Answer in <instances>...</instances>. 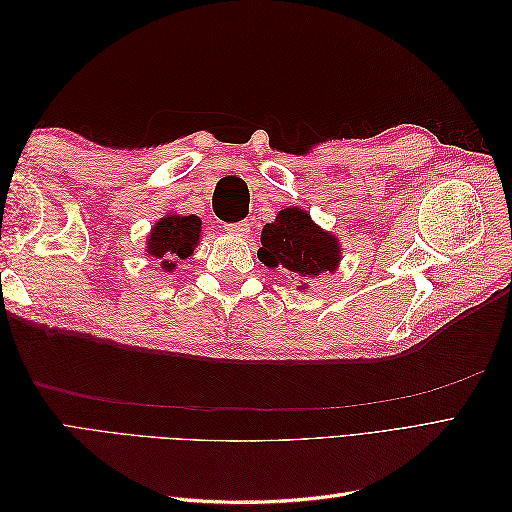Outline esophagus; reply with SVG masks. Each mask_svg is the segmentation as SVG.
Returning a JSON list of instances; mask_svg holds the SVG:
<instances>
[{
    "label": "esophagus",
    "mask_w": 512,
    "mask_h": 512,
    "mask_svg": "<svg viewBox=\"0 0 512 512\" xmlns=\"http://www.w3.org/2000/svg\"><path fill=\"white\" fill-rule=\"evenodd\" d=\"M228 235H235V237H250V224L247 222H239V224H228L226 226Z\"/></svg>",
    "instance_id": "1"
}]
</instances>
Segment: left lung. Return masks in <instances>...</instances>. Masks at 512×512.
I'll list each match as a JSON object with an SVG mask.
<instances>
[{
    "instance_id": "obj_1",
    "label": "left lung",
    "mask_w": 512,
    "mask_h": 512,
    "mask_svg": "<svg viewBox=\"0 0 512 512\" xmlns=\"http://www.w3.org/2000/svg\"><path fill=\"white\" fill-rule=\"evenodd\" d=\"M260 243V262L299 280V290L309 288V280L335 273L342 262V241L318 226L301 207H284L277 213L275 220L262 228Z\"/></svg>"
}]
</instances>
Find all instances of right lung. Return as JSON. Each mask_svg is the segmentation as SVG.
<instances>
[{
    "instance_id": "right-lung-1",
    "label": "right lung",
    "mask_w": 512,
    "mask_h": 512,
    "mask_svg": "<svg viewBox=\"0 0 512 512\" xmlns=\"http://www.w3.org/2000/svg\"><path fill=\"white\" fill-rule=\"evenodd\" d=\"M203 237V222L198 215L166 213L151 226L145 241V256L160 260L166 273L177 269V262L194 254Z\"/></svg>"
}]
</instances>
